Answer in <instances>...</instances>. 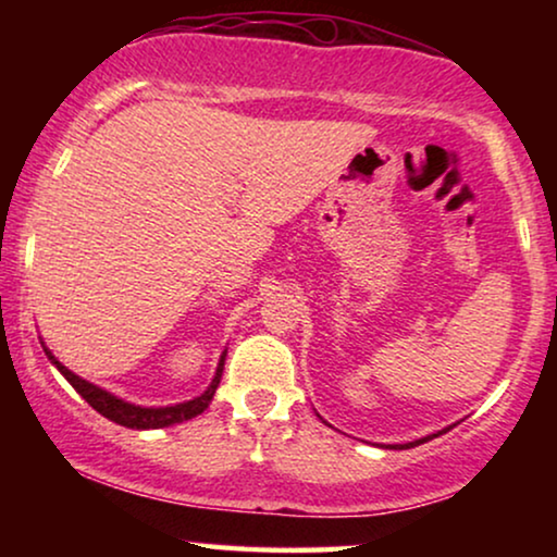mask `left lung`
I'll return each mask as SVG.
<instances>
[{
  "label": "left lung",
  "instance_id": "8db88e82",
  "mask_svg": "<svg viewBox=\"0 0 557 557\" xmlns=\"http://www.w3.org/2000/svg\"><path fill=\"white\" fill-rule=\"evenodd\" d=\"M448 429H444V431H438V433H431V436H423V438H418V441H410V444H400V446H393V448H413V446H421V444H425V441H431V438H436V436H441V433H446Z\"/></svg>",
  "mask_w": 557,
  "mask_h": 557
}]
</instances>
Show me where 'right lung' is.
I'll return each mask as SVG.
<instances>
[{
    "label": "right lung",
    "instance_id": "right-lung-1",
    "mask_svg": "<svg viewBox=\"0 0 557 557\" xmlns=\"http://www.w3.org/2000/svg\"><path fill=\"white\" fill-rule=\"evenodd\" d=\"M42 349L45 355H48V360L55 364L60 370V375H63L67 383H71L75 391L83 400L88 403L90 408L98 410V413L109 418V421L119 423V425H126V429H136V431H147V429H166V425H174V423H182V421H189V418L200 416L205 408L212 403V395H215L218 385H220V377H223V364H225V355H220V362H218V370H215V377H212V383L208 385V391L202 395H197L193 400H185V403H177V406H162V408H144V406H134V403L128 400H121L116 395L103 391V387H98L94 383H88V380H83L75 375L73 370H67L63 362L58 360L55 355L50 352L48 347H45L42 342Z\"/></svg>",
    "mask_w": 557,
    "mask_h": 557
}]
</instances>
